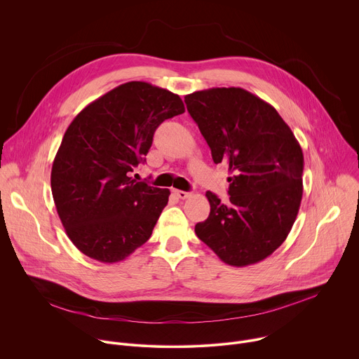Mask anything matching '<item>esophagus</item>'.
<instances>
[{
	"instance_id": "esophagus-1",
	"label": "esophagus",
	"mask_w": 359,
	"mask_h": 359,
	"mask_svg": "<svg viewBox=\"0 0 359 359\" xmlns=\"http://www.w3.org/2000/svg\"><path fill=\"white\" fill-rule=\"evenodd\" d=\"M173 193H175L179 198H182V200H184V198L190 197V193H189V191H183V190H173Z\"/></svg>"
}]
</instances>
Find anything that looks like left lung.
I'll return each instance as SVG.
<instances>
[{"label": "left lung", "instance_id": "1", "mask_svg": "<svg viewBox=\"0 0 359 359\" xmlns=\"http://www.w3.org/2000/svg\"><path fill=\"white\" fill-rule=\"evenodd\" d=\"M184 102L215 163L230 173V203L208 191L210 215L194 231L229 266L259 263L284 243L297 219L301 146L278 112L243 88L197 90Z\"/></svg>", "mask_w": 359, "mask_h": 359}]
</instances>
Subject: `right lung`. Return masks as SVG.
I'll list each match as a JSON object with an SVG mask.
<instances>
[{"mask_svg":"<svg viewBox=\"0 0 359 359\" xmlns=\"http://www.w3.org/2000/svg\"><path fill=\"white\" fill-rule=\"evenodd\" d=\"M184 112L179 95L132 81L83 108L68 126L50 172V189L69 240L88 257L114 264L151 236L170 190L129 175L158 126Z\"/></svg>","mask_w":359,"mask_h":359,"instance_id":"obj_1","label":"right lung"}]
</instances>
